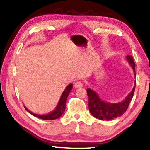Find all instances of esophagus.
Returning a JSON list of instances; mask_svg holds the SVG:
<instances>
[{
    "instance_id": "obj_1",
    "label": "esophagus",
    "mask_w": 150,
    "mask_h": 150,
    "mask_svg": "<svg viewBox=\"0 0 150 150\" xmlns=\"http://www.w3.org/2000/svg\"><path fill=\"white\" fill-rule=\"evenodd\" d=\"M83 87V84L82 82L78 81V82H76V83H75V84H74L75 88H81Z\"/></svg>"
}]
</instances>
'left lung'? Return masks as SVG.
Wrapping results in <instances>:
<instances>
[{
	"label": "left lung",
	"instance_id": "1",
	"mask_svg": "<svg viewBox=\"0 0 150 150\" xmlns=\"http://www.w3.org/2000/svg\"><path fill=\"white\" fill-rule=\"evenodd\" d=\"M126 59L129 64L134 71V75L136 77L135 74V63L132 56H126ZM135 87H136V81H134V85L130 93L125 98L122 102L117 103H110L104 101L100 98L96 91L88 88L87 89V96L89 97V111L94 117L101 120H110L122 115L126 111L129 104L132 99L134 95Z\"/></svg>",
	"mask_w": 150,
	"mask_h": 150
}]
</instances>
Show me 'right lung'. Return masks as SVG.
<instances>
[{
	"label": "right lung",
	"instance_id": "add662e5",
	"mask_svg": "<svg viewBox=\"0 0 150 150\" xmlns=\"http://www.w3.org/2000/svg\"><path fill=\"white\" fill-rule=\"evenodd\" d=\"M73 85L72 84H69L65 87V89L63 92L61 94L60 100L58 102V104H57L56 107L54 110H52V112H49L48 114H44V115H40V114H35L30 111L28 109L26 106H24L25 109L27 110V111L29 112L30 114H31L32 115L35 117H37L42 119V120H56V119H58L61 117V116L63 115V114L64 113L65 109V104H66V100L67 97H68L69 93H70L71 89H72Z\"/></svg>",
	"mask_w": 150,
	"mask_h": 150
}]
</instances>
